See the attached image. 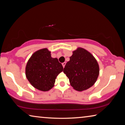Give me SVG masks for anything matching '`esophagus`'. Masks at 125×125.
Listing matches in <instances>:
<instances>
[{"mask_svg": "<svg viewBox=\"0 0 125 125\" xmlns=\"http://www.w3.org/2000/svg\"><path fill=\"white\" fill-rule=\"evenodd\" d=\"M65 64H66V63L65 62H63V63H62V65H63V67L64 68V67H65Z\"/></svg>", "mask_w": 125, "mask_h": 125, "instance_id": "34e87169", "label": "esophagus"}]
</instances>
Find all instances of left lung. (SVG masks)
Masks as SVG:
<instances>
[{
	"mask_svg": "<svg viewBox=\"0 0 125 125\" xmlns=\"http://www.w3.org/2000/svg\"><path fill=\"white\" fill-rule=\"evenodd\" d=\"M63 72L68 78L74 89L82 92L95 83L99 74L98 63L92 53L83 48L73 51Z\"/></svg>",
	"mask_w": 125,
	"mask_h": 125,
	"instance_id": "8db88e82",
	"label": "left lung"
}]
</instances>
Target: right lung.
<instances>
[{"label": "right lung", "mask_w": 125, "mask_h": 125, "mask_svg": "<svg viewBox=\"0 0 125 125\" xmlns=\"http://www.w3.org/2000/svg\"><path fill=\"white\" fill-rule=\"evenodd\" d=\"M63 71L57 58H52L47 48L33 53L27 62L25 74L27 80L37 89L46 92L53 87L56 77Z\"/></svg>", "instance_id": "obj_1"}]
</instances>
